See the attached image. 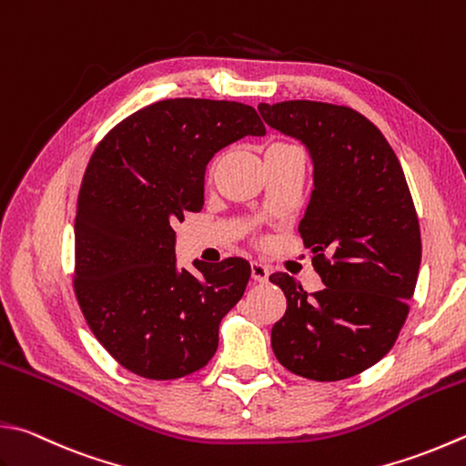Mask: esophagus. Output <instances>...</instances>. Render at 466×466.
I'll use <instances>...</instances> for the list:
<instances>
[{"label":"esophagus","instance_id":"esophagus-1","mask_svg":"<svg viewBox=\"0 0 466 466\" xmlns=\"http://www.w3.org/2000/svg\"><path fill=\"white\" fill-rule=\"evenodd\" d=\"M251 278L256 279V282H268L269 268L263 266V263H259V261H253L251 263Z\"/></svg>","mask_w":466,"mask_h":466}]
</instances>
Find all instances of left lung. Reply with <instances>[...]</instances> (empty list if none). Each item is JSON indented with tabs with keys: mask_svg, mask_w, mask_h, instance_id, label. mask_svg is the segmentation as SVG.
<instances>
[{
	"mask_svg": "<svg viewBox=\"0 0 466 466\" xmlns=\"http://www.w3.org/2000/svg\"><path fill=\"white\" fill-rule=\"evenodd\" d=\"M258 109L310 152L314 190L298 231L324 284L309 294L284 271L269 276L288 302L271 349L306 380H347L388 355L408 319L422 259L414 200L396 152L359 111L320 101Z\"/></svg>",
	"mask_w": 466,
	"mask_h": 466,
	"instance_id": "obj_1",
	"label": "left lung"
}]
</instances>
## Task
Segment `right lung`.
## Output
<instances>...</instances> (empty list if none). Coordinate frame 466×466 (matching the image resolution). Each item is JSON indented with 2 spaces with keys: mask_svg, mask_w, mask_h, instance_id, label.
<instances>
[{
  "mask_svg": "<svg viewBox=\"0 0 466 466\" xmlns=\"http://www.w3.org/2000/svg\"><path fill=\"white\" fill-rule=\"evenodd\" d=\"M263 134L249 105L184 96L131 113L95 147L78 190L73 284L93 335L127 371L178 380L215 355L251 268L227 258L178 269L172 227L203 210L210 157Z\"/></svg>",
  "mask_w": 466,
  "mask_h": 466,
  "instance_id": "obj_1",
  "label": "right lung"
}]
</instances>
